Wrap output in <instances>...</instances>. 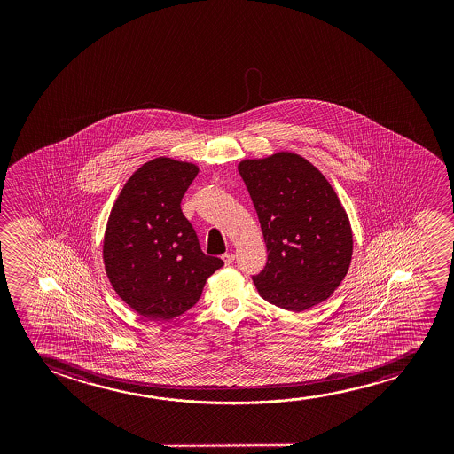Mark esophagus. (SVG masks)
Listing matches in <instances>:
<instances>
[{"instance_id": "34e87169", "label": "esophagus", "mask_w": 454, "mask_h": 454, "mask_svg": "<svg viewBox=\"0 0 454 454\" xmlns=\"http://www.w3.org/2000/svg\"><path fill=\"white\" fill-rule=\"evenodd\" d=\"M236 259V255L232 254V253H228V254H223V261L226 265H231L232 262Z\"/></svg>"}]
</instances>
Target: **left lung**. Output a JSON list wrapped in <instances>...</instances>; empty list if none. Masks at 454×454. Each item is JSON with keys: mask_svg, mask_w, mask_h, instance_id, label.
<instances>
[{"mask_svg": "<svg viewBox=\"0 0 454 454\" xmlns=\"http://www.w3.org/2000/svg\"><path fill=\"white\" fill-rule=\"evenodd\" d=\"M263 239L267 265L253 276L262 298L304 311L330 298L352 261V230L333 187L302 156L279 152L239 164Z\"/></svg>", "mask_w": 454, "mask_h": 454, "instance_id": "obj_1", "label": "left lung"}]
</instances>
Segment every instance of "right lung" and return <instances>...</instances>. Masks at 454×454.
<instances>
[{"label":"right lung","instance_id":"add662e5","mask_svg":"<svg viewBox=\"0 0 454 454\" xmlns=\"http://www.w3.org/2000/svg\"><path fill=\"white\" fill-rule=\"evenodd\" d=\"M199 168L156 158L131 175L113 206L104 262L114 292L153 321L180 317L199 302L223 261L206 255L181 200Z\"/></svg>","mask_w":454,"mask_h":454}]
</instances>
